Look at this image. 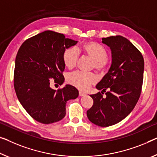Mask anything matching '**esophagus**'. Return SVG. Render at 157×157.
<instances>
[{
	"instance_id": "34e87169",
	"label": "esophagus",
	"mask_w": 157,
	"mask_h": 157,
	"mask_svg": "<svg viewBox=\"0 0 157 157\" xmlns=\"http://www.w3.org/2000/svg\"><path fill=\"white\" fill-rule=\"evenodd\" d=\"M86 95V94L85 93L81 92V91H80V92H79V96H81V97H82V96Z\"/></svg>"
}]
</instances>
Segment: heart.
Here are the masks:
<instances>
[{
    "label": "heart",
    "instance_id": "heart-1",
    "mask_svg": "<svg viewBox=\"0 0 157 157\" xmlns=\"http://www.w3.org/2000/svg\"><path fill=\"white\" fill-rule=\"evenodd\" d=\"M82 50L94 61V67L98 71H103L107 64V52L102 45L93 41L86 42L83 45ZM79 57L78 48L71 47L64 50L63 62L67 68L71 69L76 66ZM68 82L81 90H86L91 85L95 83L97 77L93 73L76 71L68 76Z\"/></svg>",
    "mask_w": 157,
    "mask_h": 157
}]
</instances>
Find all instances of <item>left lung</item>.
Wrapping results in <instances>:
<instances>
[{
  "mask_svg": "<svg viewBox=\"0 0 157 157\" xmlns=\"http://www.w3.org/2000/svg\"><path fill=\"white\" fill-rule=\"evenodd\" d=\"M102 43L110 48L112 64L96 85L101 93L90 95L93 105L87 111V117L93 124L107 127L124 119L138 101L143 81L144 59L137 48L121 36L102 38ZM107 89L109 91L103 97Z\"/></svg>",
  "mask_w": 157,
  "mask_h": 157,
  "instance_id": "left-lung-1",
  "label": "left lung"
}]
</instances>
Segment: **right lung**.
<instances>
[{
    "instance_id": "right-lung-1",
    "label": "right lung",
    "mask_w": 157,
    "mask_h": 157,
    "mask_svg": "<svg viewBox=\"0 0 157 157\" xmlns=\"http://www.w3.org/2000/svg\"><path fill=\"white\" fill-rule=\"evenodd\" d=\"M77 43L62 33L47 30L25 40L18 50L14 90L21 105L38 122L50 124L62 120L67 101L78 98V90L71 85L58 90L50 86V78L64 83L63 53Z\"/></svg>"
}]
</instances>
